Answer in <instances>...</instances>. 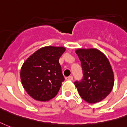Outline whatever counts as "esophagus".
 I'll return each instance as SVG.
<instances>
[{"label": "esophagus", "instance_id": "esophagus-1", "mask_svg": "<svg viewBox=\"0 0 127 127\" xmlns=\"http://www.w3.org/2000/svg\"><path fill=\"white\" fill-rule=\"evenodd\" d=\"M66 79L68 81H72L73 79V77H72V76H69V77H66Z\"/></svg>", "mask_w": 127, "mask_h": 127}]
</instances>
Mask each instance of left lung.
Masks as SVG:
<instances>
[{
    "instance_id": "left-lung-1",
    "label": "left lung",
    "mask_w": 127,
    "mask_h": 127,
    "mask_svg": "<svg viewBox=\"0 0 127 127\" xmlns=\"http://www.w3.org/2000/svg\"><path fill=\"white\" fill-rule=\"evenodd\" d=\"M82 66L83 78L75 85L85 102L95 104L111 92L114 77L112 66L106 55L96 48H78L75 50Z\"/></svg>"
}]
</instances>
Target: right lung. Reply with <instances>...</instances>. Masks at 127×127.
<instances>
[{
	"mask_svg": "<svg viewBox=\"0 0 127 127\" xmlns=\"http://www.w3.org/2000/svg\"><path fill=\"white\" fill-rule=\"evenodd\" d=\"M66 48L42 47L23 63L20 77L23 88L31 97L46 102L55 97L64 81L59 59Z\"/></svg>",
	"mask_w": 127,
	"mask_h": 127,
	"instance_id": "add662e5",
	"label": "right lung"
}]
</instances>
